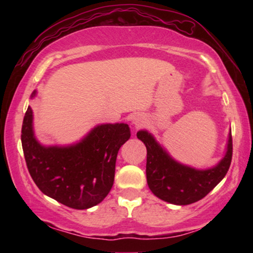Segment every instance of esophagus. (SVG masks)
<instances>
[{"label": "esophagus", "mask_w": 253, "mask_h": 253, "mask_svg": "<svg viewBox=\"0 0 253 253\" xmlns=\"http://www.w3.org/2000/svg\"><path fill=\"white\" fill-rule=\"evenodd\" d=\"M145 123H146V117H145L144 114H136L132 117V124L136 127L143 126Z\"/></svg>", "instance_id": "esophagus-1"}]
</instances>
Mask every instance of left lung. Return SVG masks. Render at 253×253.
Returning <instances> with one entry per match:
<instances>
[{
  "instance_id": "8db88e82",
  "label": "left lung",
  "mask_w": 253,
  "mask_h": 253,
  "mask_svg": "<svg viewBox=\"0 0 253 253\" xmlns=\"http://www.w3.org/2000/svg\"><path fill=\"white\" fill-rule=\"evenodd\" d=\"M147 150L146 178L154 196L174 205H189L203 199L226 176L233 155L231 130L228 134L226 153L215 166L197 169L176 161L147 130L137 132Z\"/></svg>"
}]
</instances>
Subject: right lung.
I'll list each match as a JSON object with an SVG mask.
<instances>
[{
  "mask_svg": "<svg viewBox=\"0 0 253 253\" xmlns=\"http://www.w3.org/2000/svg\"><path fill=\"white\" fill-rule=\"evenodd\" d=\"M37 95L33 91L31 99ZM130 127L126 123L95 126L77 143L42 145L33 127V112L29 106L23 121L24 157L41 192L75 210L98 205L114 184L117 153L129 140Z\"/></svg>",
  "mask_w": 253,
  "mask_h": 253,
  "instance_id": "right-lung-1",
  "label": "right lung"
}]
</instances>
